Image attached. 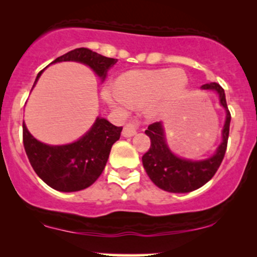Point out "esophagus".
<instances>
[{
	"mask_svg": "<svg viewBox=\"0 0 257 257\" xmlns=\"http://www.w3.org/2000/svg\"><path fill=\"white\" fill-rule=\"evenodd\" d=\"M138 126H139V122H138V120H135V119L129 120V122L126 123V124L124 125V128H123L122 135H123V137H124V138H131V137H133V135L137 134Z\"/></svg>",
	"mask_w": 257,
	"mask_h": 257,
	"instance_id": "obj_1",
	"label": "esophagus"
}]
</instances>
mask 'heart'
<instances>
[{
	"label": "heart",
	"instance_id": "b5f03b06",
	"mask_svg": "<svg viewBox=\"0 0 257 257\" xmlns=\"http://www.w3.org/2000/svg\"><path fill=\"white\" fill-rule=\"evenodd\" d=\"M187 77L182 70L132 71L118 79L116 90H106L104 96L120 110L150 101L147 112L157 116L185 90Z\"/></svg>",
	"mask_w": 257,
	"mask_h": 257
}]
</instances>
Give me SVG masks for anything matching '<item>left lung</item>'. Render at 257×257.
Listing matches in <instances>:
<instances>
[{
    "instance_id": "1",
    "label": "left lung",
    "mask_w": 257,
    "mask_h": 257,
    "mask_svg": "<svg viewBox=\"0 0 257 257\" xmlns=\"http://www.w3.org/2000/svg\"><path fill=\"white\" fill-rule=\"evenodd\" d=\"M200 89L216 91L220 104L226 111L222 141L211 157L202 161H191L174 155L167 144L162 122L152 123L145 131V134L151 139V146L143 156L144 168L153 184L168 192L187 193L202 187L215 175L225 157L231 123V113L227 107L225 90L215 82L203 84Z\"/></svg>"
}]
</instances>
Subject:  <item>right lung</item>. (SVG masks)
<instances>
[{"label":"right lung","mask_w":257,"mask_h":257,"mask_svg":"<svg viewBox=\"0 0 257 257\" xmlns=\"http://www.w3.org/2000/svg\"><path fill=\"white\" fill-rule=\"evenodd\" d=\"M60 61H77L87 65L104 81L117 59L104 57L88 48H76L51 64ZM42 72L43 70L38 72L34 87ZM120 132L122 126H116L107 119L98 117L89 131L77 141L52 146L35 139L23 123V143L31 167L40 179L60 192H76L89 187L101 175L111 147L119 139Z\"/></svg>","instance_id":"1"}]
</instances>
